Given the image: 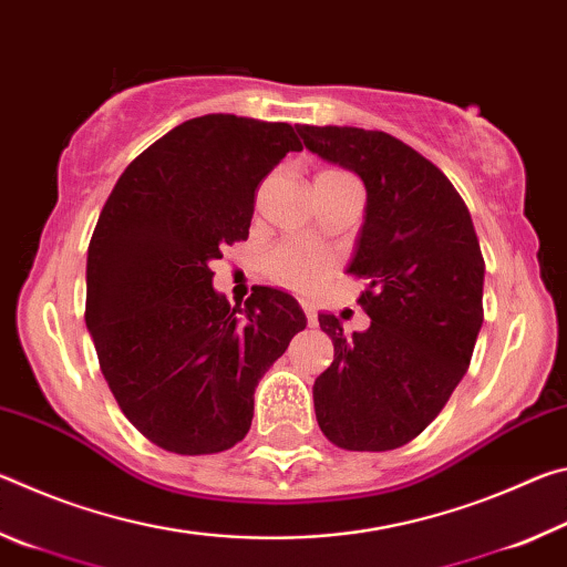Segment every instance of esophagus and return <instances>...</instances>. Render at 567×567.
I'll return each instance as SVG.
<instances>
[{"instance_id": "obj_1", "label": "esophagus", "mask_w": 567, "mask_h": 567, "mask_svg": "<svg viewBox=\"0 0 567 567\" xmlns=\"http://www.w3.org/2000/svg\"><path fill=\"white\" fill-rule=\"evenodd\" d=\"M302 310H305L307 324H310V328H315V324H318V312H315V307L310 302H302Z\"/></svg>"}]
</instances>
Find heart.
<instances>
[{"label":"heart","instance_id":"b5f03b06","mask_svg":"<svg viewBox=\"0 0 567 567\" xmlns=\"http://www.w3.org/2000/svg\"><path fill=\"white\" fill-rule=\"evenodd\" d=\"M320 175H342V172H320ZM332 272V257L320 249L300 243H282L267 257V275L277 285L295 292H310L328 280Z\"/></svg>","mask_w":567,"mask_h":567}]
</instances>
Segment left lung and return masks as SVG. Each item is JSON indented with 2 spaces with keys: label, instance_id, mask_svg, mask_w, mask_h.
<instances>
[{
  "label": "left lung",
  "instance_id": "obj_1",
  "mask_svg": "<svg viewBox=\"0 0 567 567\" xmlns=\"http://www.w3.org/2000/svg\"><path fill=\"white\" fill-rule=\"evenodd\" d=\"M297 132L368 192L348 272L368 282L358 302L370 328L344 334L334 315H318L334 358L315 380V415L342 450H395L440 415L473 358L485 282L473 219L453 182L388 132Z\"/></svg>",
  "mask_w": 567,
  "mask_h": 567
}]
</instances>
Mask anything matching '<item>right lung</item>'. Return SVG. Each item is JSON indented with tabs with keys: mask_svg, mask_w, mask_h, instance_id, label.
<instances>
[{
	"mask_svg": "<svg viewBox=\"0 0 567 567\" xmlns=\"http://www.w3.org/2000/svg\"><path fill=\"white\" fill-rule=\"evenodd\" d=\"M302 142L287 122L205 114L130 162L87 249V330L134 427L177 455L229 450L252 425L255 388L307 318L257 287L245 307L209 262L247 239L255 189Z\"/></svg>",
	"mask_w": 567,
	"mask_h": 567,
	"instance_id": "add662e5",
	"label": "right lung"
}]
</instances>
